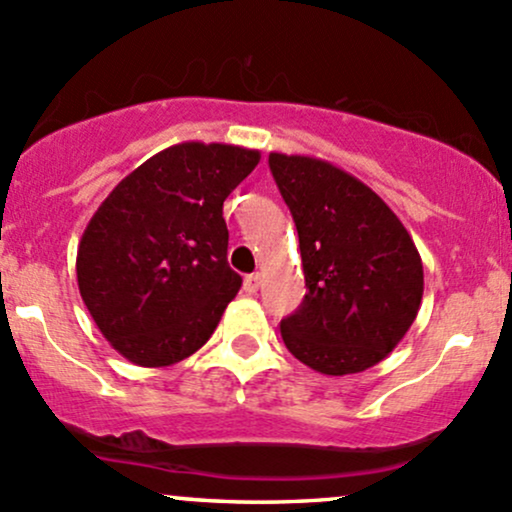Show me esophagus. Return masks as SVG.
Wrapping results in <instances>:
<instances>
[{
	"instance_id": "obj_1",
	"label": "esophagus",
	"mask_w": 512,
	"mask_h": 512,
	"mask_svg": "<svg viewBox=\"0 0 512 512\" xmlns=\"http://www.w3.org/2000/svg\"><path fill=\"white\" fill-rule=\"evenodd\" d=\"M258 287H261V275H258V273L246 275V278H244V292L254 295V292H258Z\"/></svg>"
}]
</instances>
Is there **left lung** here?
<instances>
[{
	"label": "left lung",
	"instance_id": "8db88e82",
	"mask_svg": "<svg viewBox=\"0 0 512 512\" xmlns=\"http://www.w3.org/2000/svg\"><path fill=\"white\" fill-rule=\"evenodd\" d=\"M268 164L295 220L307 285L280 336L321 375L363 372L392 353L421 309V254L389 205L348 171L280 152Z\"/></svg>",
	"mask_w": 512,
	"mask_h": 512
}]
</instances>
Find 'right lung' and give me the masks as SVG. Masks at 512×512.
<instances>
[{
    "label": "right lung",
    "mask_w": 512,
    "mask_h": 512,
    "mask_svg": "<svg viewBox=\"0 0 512 512\" xmlns=\"http://www.w3.org/2000/svg\"><path fill=\"white\" fill-rule=\"evenodd\" d=\"M258 159V149L181 142L137 166L94 212L77 251L79 292L130 363L174 365L217 329L241 287L222 205Z\"/></svg>",
    "instance_id": "1"
}]
</instances>
